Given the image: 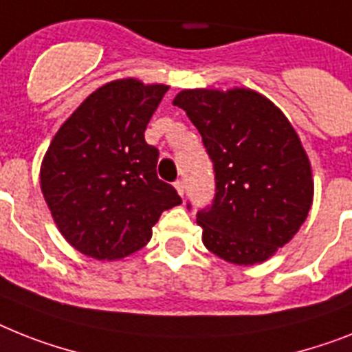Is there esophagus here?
<instances>
[{
  "label": "esophagus",
  "instance_id": "1",
  "mask_svg": "<svg viewBox=\"0 0 352 352\" xmlns=\"http://www.w3.org/2000/svg\"><path fill=\"white\" fill-rule=\"evenodd\" d=\"M174 187H176V190H178L179 196H185V182L183 179H178V182L174 183Z\"/></svg>",
  "mask_w": 352,
  "mask_h": 352
}]
</instances>
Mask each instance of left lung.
<instances>
[{
	"instance_id": "obj_1",
	"label": "left lung",
	"mask_w": 352,
	"mask_h": 352,
	"mask_svg": "<svg viewBox=\"0 0 352 352\" xmlns=\"http://www.w3.org/2000/svg\"><path fill=\"white\" fill-rule=\"evenodd\" d=\"M173 104L199 131L216 173L212 205L196 214L203 245L232 264L264 263L311 208V164L300 138L252 89H183Z\"/></svg>"
}]
</instances>
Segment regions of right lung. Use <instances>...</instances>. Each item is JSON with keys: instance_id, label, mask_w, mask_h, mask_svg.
<instances>
[{"instance_id": "add662e5", "label": "right lung", "mask_w": 352, "mask_h": 352, "mask_svg": "<svg viewBox=\"0 0 352 352\" xmlns=\"http://www.w3.org/2000/svg\"><path fill=\"white\" fill-rule=\"evenodd\" d=\"M167 89L136 78L107 82L55 133L41 164V190L80 254L115 261L144 248L162 212L182 203L158 179V149L144 136Z\"/></svg>"}]
</instances>
